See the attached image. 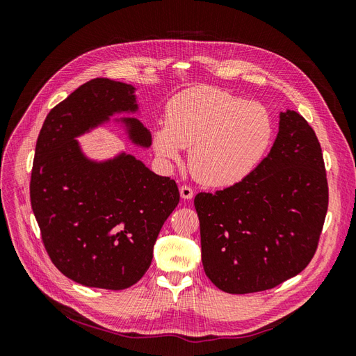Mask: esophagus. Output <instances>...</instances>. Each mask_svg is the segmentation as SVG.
<instances>
[{
  "label": "esophagus",
  "mask_w": 356,
  "mask_h": 356,
  "mask_svg": "<svg viewBox=\"0 0 356 356\" xmlns=\"http://www.w3.org/2000/svg\"><path fill=\"white\" fill-rule=\"evenodd\" d=\"M179 193H181L182 199H191L193 196H195V191H193V188L188 186H181Z\"/></svg>",
  "instance_id": "esophagus-1"
}]
</instances>
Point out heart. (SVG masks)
Wrapping results in <instances>:
<instances>
[{"instance_id": "1", "label": "heart", "mask_w": 356, "mask_h": 356, "mask_svg": "<svg viewBox=\"0 0 356 356\" xmlns=\"http://www.w3.org/2000/svg\"><path fill=\"white\" fill-rule=\"evenodd\" d=\"M273 120L264 105L215 88H196L172 98L153 145L163 160H178L190 147L188 166L200 182L222 187L242 181L266 154Z\"/></svg>"}]
</instances>
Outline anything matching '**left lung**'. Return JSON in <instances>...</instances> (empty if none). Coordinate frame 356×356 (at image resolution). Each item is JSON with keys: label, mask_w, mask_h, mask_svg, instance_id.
I'll list each match as a JSON object with an SVG mask.
<instances>
[{"label": "left lung", "mask_w": 356, "mask_h": 356, "mask_svg": "<svg viewBox=\"0 0 356 356\" xmlns=\"http://www.w3.org/2000/svg\"><path fill=\"white\" fill-rule=\"evenodd\" d=\"M195 208L204 273L224 293H258L298 275L316 252L328 209L315 131L298 113H281L261 163L230 187L199 193Z\"/></svg>", "instance_id": "8db88e82"}]
</instances>
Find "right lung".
I'll use <instances>...</instances> for the list:
<instances>
[{"label": "right lung", "mask_w": 356, "mask_h": 356, "mask_svg": "<svg viewBox=\"0 0 356 356\" xmlns=\"http://www.w3.org/2000/svg\"><path fill=\"white\" fill-rule=\"evenodd\" d=\"M135 88L93 79L47 114L31 172V207L51 263L84 286L124 289L153 260L161 225L179 202L178 186L131 154L95 163L75 138L114 113L136 111ZM135 144L152 135L136 118H124Z\"/></svg>", "instance_id": "obj_1"}]
</instances>
